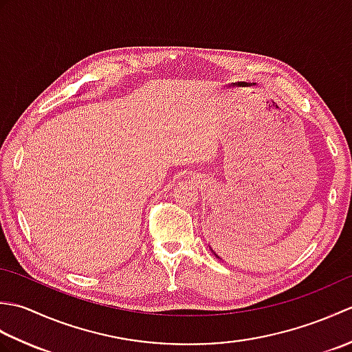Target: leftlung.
<instances>
[{
    "label": "left lung",
    "instance_id": "left-lung-1",
    "mask_svg": "<svg viewBox=\"0 0 352 352\" xmlns=\"http://www.w3.org/2000/svg\"><path fill=\"white\" fill-rule=\"evenodd\" d=\"M210 250H212V248H210ZM212 252H213V254H214V256H216V258H219V260H221V257H219V256H218V254H216V252H214V251H213V250H212Z\"/></svg>",
    "mask_w": 352,
    "mask_h": 352
}]
</instances>
